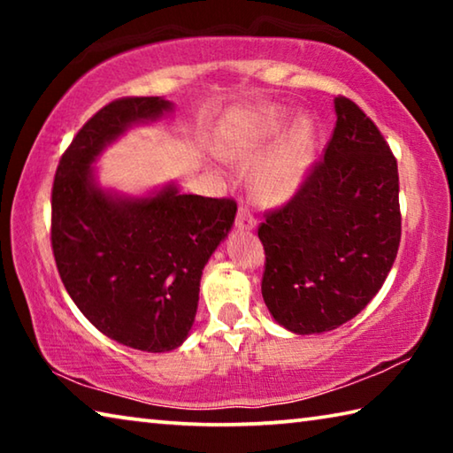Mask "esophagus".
Wrapping results in <instances>:
<instances>
[{"instance_id":"1","label":"esophagus","mask_w":453,"mask_h":453,"mask_svg":"<svg viewBox=\"0 0 453 453\" xmlns=\"http://www.w3.org/2000/svg\"><path fill=\"white\" fill-rule=\"evenodd\" d=\"M257 221L256 218L251 216L248 208H240L237 210V216H235V227L240 229V232H251V229H256Z\"/></svg>"}]
</instances>
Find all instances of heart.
Here are the masks:
<instances>
[{
    "label": "heart",
    "instance_id": "heart-1",
    "mask_svg": "<svg viewBox=\"0 0 453 453\" xmlns=\"http://www.w3.org/2000/svg\"><path fill=\"white\" fill-rule=\"evenodd\" d=\"M283 119L280 111L270 110L262 119L256 140L235 142L229 140L219 145V156L226 162L248 165L259 156V148L280 132ZM316 151V127L310 118H297L286 134L280 137L275 148L259 159L250 175L251 194L259 203L278 205L297 194L302 183L308 178V172Z\"/></svg>",
    "mask_w": 453,
    "mask_h": 453
}]
</instances>
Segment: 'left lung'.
Returning a JSON list of instances; mask_svg holds the SVG:
<instances>
[{
	"label": "left lung",
	"instance_id": "left-lung-1",
	"mask_svg": "<svg viewBox=\"0 0 453 453\" xmlns=\"http://www.w3.org/2000/svg\"><path fill=\"white\" fill-rule=\"evenodd\" d=\"M324 159L257 229L262 296L281 327L324 334L356 318L386 281L402 237L392 150L348 97H335Z\"/></svg>",
	"mask_w": 453,
	"mask_h": 453
}]
</instances>
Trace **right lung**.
I'll return each instance as SVG.
<instances>
[{"instance_id": "right-lung-1", "label": "right lung", "mask_w": 453, "mask_h": 453, "mask_svg": "<svg viewBox=\"0 0 453 453\" xmlns=\"http://www.w3.org/2000/svg\"><path fill=\"white\" fill-rule=\"evenodd\" d=\"M173 111L164 97H124L102 107L59 159L51 189V248L80 311L127 348L162 354L194 326L202 272L234 226V199L148 196L99 186L94 164L129 127Z\"/></svg>"}]
</instances>
